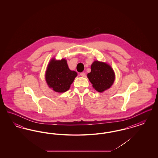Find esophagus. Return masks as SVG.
Listing matches in <instances>:
<instances>
[{
	"instance_id": "1",
	"label": "esophagus",
	"mask_w": 158,
	"mask_h": 158,
	"mask_svg": "<svg viewBox=\"0 0 158 158\" xmlns=\"http://www.w3.org/2000/svg\"><path fill=\"white\" fill-rule=\"evenodd\" d=\"M80 75L81 76H82V77H85L86 74H85V72H82V73H80Z\"/></svg>"
}]
</instances>
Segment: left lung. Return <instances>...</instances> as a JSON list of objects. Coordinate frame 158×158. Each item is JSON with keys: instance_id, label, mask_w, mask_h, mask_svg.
<instances>
[{"instance_id": "left-lung-1", "label": "left lung", "mask_w": 158, "mask_h": 158, "mask_svg": "<svg viewBox=\"0 0 158 158\" xmlns=\"http://www.w3.org/2000/svg\"><path fill=\"white\" fill-rule=\"evenodd\" d=\"M91 71L87 77L93 88L99 92L108 89L114 82L115 75L111 66L108 63L95 60L91 64Z\"/></svg>"}]
</instances>
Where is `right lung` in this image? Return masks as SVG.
Returning <instances> with one entry per match:
<instances>
[{
    "mask_svg": "<svg viewBox=\"0 0 158 158\" xmlns=\"http://www.w3.org/2000/svg\"><path fill=\"white\" fill-rule=\"evenodd\" d=\"M77 73L69 69L65 59L50 60L45 71V79L48 87L56 92L63 93L69 89Z\"/></svg>",
    "mask_w": 158,
    "mask_h": 158,
    "instance_id": "1",
    "label": "right lung"
}]
</instances>
